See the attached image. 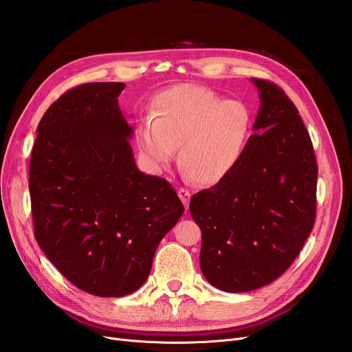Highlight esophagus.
I'll return each mask as SVG.
<instances>
[{
  "instance_id": "obj_1",
  "label": "esophagus",
  "mask_w": 352,
  "mask_h": 352,
  "mask_svg": "<svg viewBox=\"0 0 352 352\" xmlns=\"http://www.w3.org/2000/svg\"><path fill=\"white\" fill-rule=\"evenodd\" d=\"M177 195H179L180 199H182L184 206L188 208V207H189V199H190V192H189V190L185 189V188H180V189L177 190Z\"/></svg>"
}]
</instances>
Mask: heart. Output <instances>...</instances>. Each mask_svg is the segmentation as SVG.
<instances>
[{"mask_svg": "<svg viewBox=\"0 0 352 352\" xmlns=\"http://www.w3.org/2000/svg\"><path fill=\"white\" fill-rule=\"evenodd\" d=\"M151 117L136 124V145L155 170L177 162L199 185H214L236 168L252 132V113L239 100L190 83L175 85L153 101Z\"/></svg>", "mask_w": 352, "mask_h": 352, "instance_id": "obj_1", "label": "heart"}]
</instances>
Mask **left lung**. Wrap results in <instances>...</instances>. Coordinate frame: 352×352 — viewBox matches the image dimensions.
<instances>
[{
	"instance_id": "obj_1",
	"label": "left lung",
	"mask_w": 352,
	"mask_h": 352,
	"mask_svg": "<svg viewBox=\"0 0 352 352\" xmlns=\"http://www.w3.org/2000/svg\"><path fill=\"white\" fill-rule=\"evenodd\" d=\"M261 105L233 172L190 198L202 233L199 267L225 292L272 283L294 263L316 219L317 163L294 102L273 82L252 78Z\"/></svg>"
}]
</instances>
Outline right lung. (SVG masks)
I'll return each mask as SVG.
<instances>
[{
    "label": "right lung",
    "instance_id": "right-lung-1",
    "mask_svg": "<svg viewBox=\"0 0 352 352\" xmlns=\"http://www.w3.org/2000/svg\"><path fill=\"white\" fill-rule=\"evenodd\" d=\"M122 82L85 83L42 116L29 166L35 239L79 289L124 296L145 283L160 241L184 214L166 179L136 167Z\"/></svg>",
    "mask_w": 352,
    "mask_h": 352
}]
</instances>
